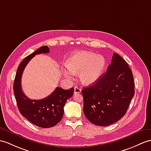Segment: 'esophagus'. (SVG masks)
I'll list each match as a JSON object with an SVG mask.
<instances>
[{
	"label": "esophagus",
	"instance_id": "obj_1",
	"mask_svg": "<svg viewBox=\"0 0 151 151\" xmlns=\"http://www.w3.org/2000/svg\"><path fill=\"white\" fill-rule=\"evenodd\" d=\"M81 88L75 86L74 87V93L77 94V93H81Z\"/></svg>",
	"mask_w": 151,
	"mask_h": 151
}]
</instances>
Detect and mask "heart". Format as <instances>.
Listing matches in <instances>:
<instances>
[{
    "mask_svg": "<svg viewBox=\"0 0 151 151\" xmlns=\"http://www.w3.org/2000/svg\"><path fill=\"white\" fill-rule=\"evenodd\" d=\"M106 60L103 56L87 51H79L72 54L67 62L68 70L64 75L70 78L72 73L79 74L80 80L85 85H90L100 78L105 67Z\"/></svg>",
    "mask_w": 151,
    "mask_h": 151,
    "instance_id": "1",
    "label": "heart"
}]
</instances>
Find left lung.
I'll list each match as a JSON object with an SVG mask.
<instances>
[{"label": "left lung", "mask_w": 151, "mask_h": 151, "mask_svg": "<svg viewBox=\"0 0 151 151\" xmlns=\"http://www.w3.org/2000/svg\"><path fill=\"white\" fill-rule=\"evenodd\" d=\"M84 115L91 123L108 126L126 115L134 95L133 73L127 62L113 53L107 71L93 85L82 90Z\"/></svg>", "instance_id": "1"}]
</instances>
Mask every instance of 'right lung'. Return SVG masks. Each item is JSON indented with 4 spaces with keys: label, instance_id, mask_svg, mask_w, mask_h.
Listing matches in <instances>:
<instances>
[{
    "label": "right lung",
    "instance_id": "1",
    "mask_svg": "<svg viewBox=\"0 0 151 151\" xmlns=\"http://www.w3.org/2000/svg\"><path fill=\"white\" fill-rule=\"evenodd\" d=\"M49 52V47L42 46L24 58L18 66L13 84L14 96L20 113L31 123L42 128L54 127L60 122L63 116L66 102L74 91L73 88L66 90L57 87L49 96L40 100H32L24 94L21 86V78L25 67L36 54Z\"/></svg>",
    "mask_w": 151,
    "mask_h": 151
}]
</instances>
